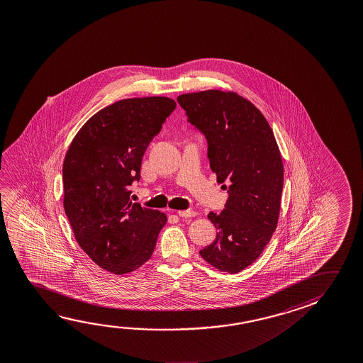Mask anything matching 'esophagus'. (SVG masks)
Returning a JSON list of instances; mask_svg holds the SVG:
<instances>
[{"mask_svg":"<svg viewBox=\"0 0 363 363\" xmlns=\"http://www.w3.org/2000/svg\"><path fill=\"white\" fill-rule=\"evenodd\" d=\"M177 214L181 218H192V216L196 215V213L194 210H179V211H177Z\"/></svg>","mask_w":363,"mask_h":363,"instance_id":"esophagus-1","label":"esophagus"}]
</instances>
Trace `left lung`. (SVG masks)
<instances>
[{
    "label": "left lung",
    "instance_id": "1",
    "mask_svg": "<svg viewBox=\"0 0 363 363\" xmlns=\"http://www.w3.org/2000/svg\"><path fill=\"white\" fill-rule=\"evenodd\" d=\"M177 101L205 135L210 168L228 190L225 208L208 215L216 239L200 255L219 271L238 274L261 256L279 221L284 164L274 131L252 102L234 92L208 89Z\"/></svg>",
    "mask_w": 363,
    "mask_h": 363
}]
</instances>
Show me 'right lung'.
<instances>
[{
	"instance_id": "right-lung-1",
	"label": "right lung",
	"mask_w": 363,
	"mask_h": 363,
	"mask_svg": "<svg viewBox=\"0 0 363 363\" xmlns=\"http://www.w3.org/2000/svg\"><path fill=\"white\" fill-rule=\"evenodd\" d=\"M176 108L168 97L126 99L79 129L63 163L65 211L84 253L115 274L153 255L167 216L130 200L144 153Z\"/></svg>"
}]
</instances>
